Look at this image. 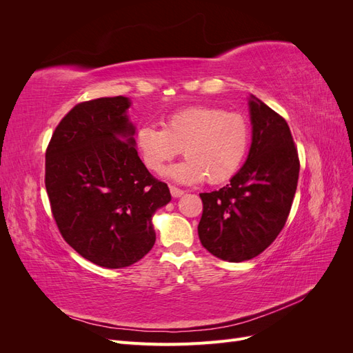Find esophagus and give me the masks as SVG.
I'll use <instances>...</instances> for the list:
<instances>
[{"instance_id": "obj_1", "label": "esophagus", "mask_w": 353, "mask_h": 353, "mask_svg": "<svg viewBox=\"0 0 353 353\" xmlns=\"http://www.w3.org/2000/svg\"><path fill=\"white\" fill-rule=\"evenodd\" d=\"M170 194H172V197L178 199V197H181V196H184V190H181V188H176V187H174V185H170Z\"/></svg>"}]
</instances>
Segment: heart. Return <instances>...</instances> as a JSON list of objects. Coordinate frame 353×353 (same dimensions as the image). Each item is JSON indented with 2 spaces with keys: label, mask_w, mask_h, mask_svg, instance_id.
I'll list each match as a JSON object with an SVG mask.
<instances>
[{
  "label": "heart",
  "mask_w": 353,
  "mask_h": 353,
  "mask_svg": "<svg viewBox=\"0 0 353 353\" xmlns=\"http://www.w3.org/2000/svg\"><path fill=\"white\" fill-rule=\"evenodd\" d=\"M250 128L240 113L213 105H191L168 116L162 130L144 125L135 144L148 170L162 174L183 150L185 160L169 170L184 184H222L236 175L248 153Z\"/></svg>",
  "instance_id": "1"
}]
</instances>
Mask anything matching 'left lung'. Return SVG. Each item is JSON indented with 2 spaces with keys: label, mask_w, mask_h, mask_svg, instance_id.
<instances>
[{
  "label": "left lung",
  "mask_w": 353,
  "mask_h": 353,
  "mask_svg": "<svg viewBox=\"0 0 353 353\" xmlns=\"http://www.w3.org/2000/svg\"><path fill=\"white\" fill-rule=\"evenodd\" d=\"M252 145L230 184L201 193L199 237L208 252L228 262L261 254L285 225L297 188V148L283 116L250 95Z\"/></svg>",
  "instance_id": "obj_1"
}]
</instances>
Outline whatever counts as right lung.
<instances>
[{"instance_id": "obj_1", "label": "right lung", "mask_w": 353, "mask_h": 353, "mask_svg": "<svg viewBox=\"0 0 353 353\" xmlns=\"http://www.w3.org/2000/svg\"><path fill=\"white\" fill-rule=\"evenodd\" d=\"M130 105L122 95L77 104L46 153V188L61 237L82 258L112 270L152 250V218L170 201L168 185L137 153Z\"/></svg>"}]
</instances>
